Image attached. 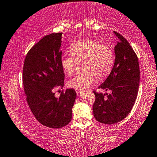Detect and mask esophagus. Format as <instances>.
<instances>
[{
    "label": "esophagus",
    "instance_id": "1",
    "mask_svg": "<svg viewBox=\"0 0 157 157\" xmlns=\"http://www.w3.org/2000/svg\"><path fill=\"white\" fill-rule=\"evenodd\" d=\"M76 93L77 95H81L82 93H83V90H80V89H76Z\"/></svg>",
    "mask_w": 157,
    "mask_h": 157
}]
</instances>
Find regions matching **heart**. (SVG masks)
<instances>
[{
    "instance_id": "b5f03b06",
    "label": "heart",
    "mask_w": 157,
    "mask_h": 157,
    "mask_svg": "<svg viewBox=\"0 0 157 157\" xmlns=\"http://www.w3.org/2000/svg\"><path fill=\"white\" fill-rule=\"evenodd\" d=\"M69 54L61 57L60 64L67 75L74 73L76 62H81L84 71L74 76L68 82L71 88H88L95 78L103 80L110 74L114 66V54L109 45H102L95 40L83 39L72 43L69 46Z\"/></svg>"
}]
</instances>
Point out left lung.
Returning <instances> with one entry per match:
<instances>
[{
  "label": "left lung",
  "instance_id": "obj_1",
  "mask_svg": "<svg viewBox=\"0 0 157 157\" xmlns=\"http://www.w3.org/2000/svg\"><path fill=\"white\" fill-rule=\"evenodd\" d=\"M114 48L115 62L112 70L103 83L98 87L110 94H95L93 111L95 119L105 124H114L124 119L136 102L139 88L140 69L136 52L120 33Z\"/></svg>",
  "mask_w": 157,
  "mask_h": 157
}]
</instances>
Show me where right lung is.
Returning a JSON list of instances; mask_svg holds the SVG:
<instances>
[{
  "label": "right lung",
  "instance_id": "1",
  "mask_svg": "<svg viewBox=\"0 0 157 157\" xmlns=\"http://www.w3.org/2000/svg\"><path fill=\"white\" fill-rule=\"evenodd\" d=\"M62 33L47 35L29 50L23 66L22 81L26 102L40 124L60 128L69 124L76 93L73 88L62 90L59 98L55 89L62 88L64 73L60 59Z\"/></svg>",
  "mask_w": 157,
  "mask_h": 157
}]
</instances>
